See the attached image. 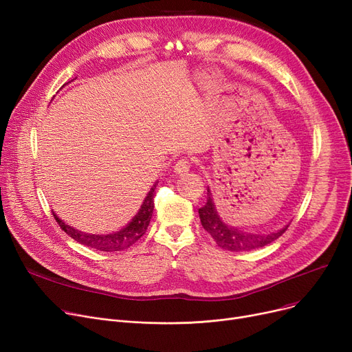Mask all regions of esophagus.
Returning a JSON list of instances; mask_svg holds the SVG:
<instances>
[{
  "mask_svg": "<svg viewBox=\"0 0 352 352\" xmlns=\"http://www.w3.org/2000/svg\"><path fill=\"white\" fill-rule=\"evenodd\" d=\"M191 166H192L191 160H188V158H181V160L177 161V164H175V166H174V170H175L177 174H184V173L190 171Z\"/></svg>",
  "mask_w": 352,
  "mask_h": 352,
  "instance_id": "1",
  "label": "esophagus"
}]
</instances>
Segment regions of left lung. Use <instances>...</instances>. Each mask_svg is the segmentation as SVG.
Wrapping results in <instances>:
<instances>
[{
  "label": "left lung",
  "mask_w": 352,
  "mask_h": 352,
  "mask_svg": "<svg viewBox=\"0 0 352 352\" xmlns=\"http://www.w3.org/2000/svg\"><path fill=\"white\" fill-rule=\"evenodd\" d=\"M198 214H199L202 227H204V230L214 238V241L218 244V247L228 251H234V252L251 251V250L265 247L272 241H275L276 238H280L288 228L287 226L276 232L251 234V232H244L238 228L228 227L227 224L223 223V221H221L219 215L217 214L210 191L207 192L206 206L198 210Z\"/></svg>",
  "instance_id": "left-lung-1"
}]
</instances>
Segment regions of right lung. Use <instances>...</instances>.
Segmentation results:
<instances>
[{
  "mask_svg": "<svg viewBox=\"0 0 352 352\" xmlns=\"http://www.w3.org/2000/svg\"><path fill=\"white\" fill-rule=\"evenodd\" d=\"M155 182L153 188L150 190V192L146 194L142 206L138 211V214L133 218L131 223H129L125 228L113 232V234H107V235H98V234H87L82 231H78L76 228H72L69 226H65L63 221L55 215V221L57 224L61 227V230L64 232H67L71 238L76 239L77 243L94 248L97 251H107V252H113V251H122L128 247H131L133 244H135L138 239L146 232L148 224H150V219L153 217V211H154V191L157 187Z\"/></svg>",
  "mask_w": 352,
  "mask_h": 352,
  "instance_id": "1",
  "label": "right lung"
}]
</instances>
